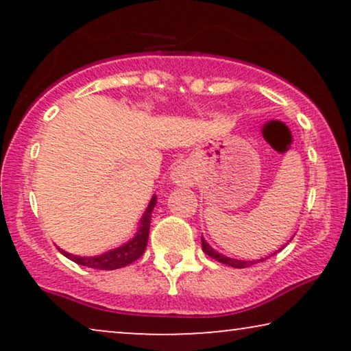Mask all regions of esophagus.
Segmentation results:
<instances>
[{
    "label": "esophagus",
    "instance_id": "esophagus-1",
    "mask_svg": "<svg viewBox=\"0 0 351 351\" xmlns=\"http://www.w3.org/2000/svg\"><path fill=\"white\" fill-rule=\"evenodd\" d=\"M171 177L177 185H193V172L186 165L176 166Z\"/></svg>",
    "mask_w": 351,
    "mask_h": 351
}]
</instances>
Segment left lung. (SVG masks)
<instances>
[{
	"label": "left lung",
	"mask_w": 351,
	"mask_h": 351,
	"mask_svg": "<svg viewBox=\"0 0 351 351\" xmlns=\"http://www.w3.org/2000/svg\"><path fill=\"white\" fill-rule=\"evenodd\" d=\"M201 246H203V251H204L206 254H208L209 257L215 258V261L220 262V263H225V265H230V267H234V268H246V267L254 265V263H256V261H249V262H246V261H234V258L225 257V256H222V254L215 252L214 249L210 247L209 244L206 243L203 238H201ZM275 254H276V252H275ZM275 254H273V256H275ZM267 258H268V257H267ZM262 261H265V258H261V262H262Z\"/></svg>",
	"instance_id": "8db88e82"
}]
</instances>
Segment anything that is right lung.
I'll return each instance as SVG.
<instances>
[{
    "label": "right lung",
    "instance_id": "obj_1",
    "mask_svg": "<svg viewBox=\"0 0 351 351\" xmlns=\"http://www.w3.org/2000/svg\"><path fill=\"white\" fill-rule=\"evenodd\" d=\"M156 204V196H153L150 204L143 214V217L141 220V228L136 237H134L131 241L123 244L113 251H108L105 254H100V256L95 257H78L73 256V254H69L65 251H59L64 254L65 257H69L70 261H73L75 263H80L83 267H89V268H95V270H117V268L126 267L129 263L136 262L138 257L145 252L147 247V241H148V232H150V220H152V210Z\"/></svg>",
    "mask_w": 351,
    "mask_h": 351
}]
</instances>
